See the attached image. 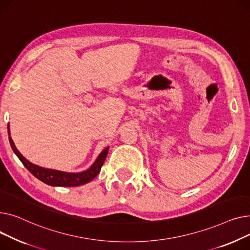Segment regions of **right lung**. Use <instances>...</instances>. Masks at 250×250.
Instances as JSON below:
<instances>
[{"label": "right lung", "instance_id": "right-lung-1", "mask_svg": "<svg viewBox=\"0 0 250 250\" xmlns=\"http://www.w3.org/2000/svg\"><path fill=\"white\" fill-rule=\"evenodd\" d=\"M8 131H9V141L11 144V147L14 153L16 154L18 158L21 160V163L24 165V167L30 171L35 178H37L43 183H45L46 185H49L52 187H78V186L90 183L100 172L101 167H103V164H104L109 151V146H107V147L99 154V156L95 160V163L89 168L81 172H65V171H61L56 169L45 168V167L36 166L30 163L28 159H26L16 148V146H15L13 139L11 138V135H10L9 126H8Z\"/></svg>", "mask_w": 250, "mask_h": 250}]
</instances>
